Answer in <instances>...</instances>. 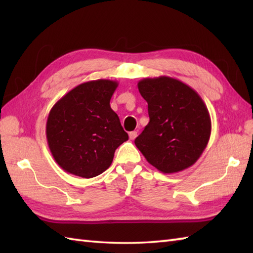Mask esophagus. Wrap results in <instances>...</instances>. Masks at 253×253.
<instances>
[{"instance_id":"obj_1","label":"esophagus","mask_w":253,"mask_h":253,"mask_svg":"<svg viewBox=\"0 0 253 253\" xmlns=\"http://www.w3.org/2000/svg\"><path fill=\"white\" fill-rule=\"evenodd\" d=\"M137 137V131H130L129 132V139L130 140H133Z\"/></svg>"}]
</instances>
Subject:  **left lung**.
<instances>
[{
  "mask_svg": "<svg viewBox=\"0 0 253 253\" xmlns=\"http://www.w3.org/2000/svg\"><path fill=\"white\" fill-rule=\"evenodd\" d=\"M138 89L148 102L150 122L135 139L136 147L164 174L190 168L211 136V117L201 96L169 76L144 78Z\"/></svg>",
  "mask_w": 253,
  "mask_h": 253,
  "instance_id": "obj_1",
  "label": "left lung"
}]
</instances>
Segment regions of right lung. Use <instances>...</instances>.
Listing matches in <instances>:
<instances>
[{
  "label": "right lung",
  "mask_w": 253,
  "mask_h": 253,
  "mask_svg": "<svg viewBox=\"0 0 253 253\" xmlns=\"http://www.w3.org/2000/svg\"><path fill=\"white\" fill-rule=\"evenodd\" d=\"M118 83L110 79L78 84L53 105L46 140L66 173L92 178L110 168L115 150L128 140L110 101Z\"/></svg>",
  "instance_id": "obj_1"
}]
</instances>
